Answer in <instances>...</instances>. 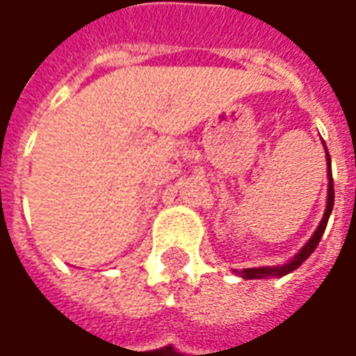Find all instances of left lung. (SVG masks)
I'll list each match as a JSON object with an SVG mask.
<instances>
[{
    "label": "left lung",
    "instance_id": "left-lung-1",
    "mask_svg": "<svg viewBox=\"0 0 356 356\" xmlns=\"http://www.w3.org/2000/svg\"><path fill=\"white\" fill-rule=\"evenodd\" d=\"M323 143V141H322ZM323 151H325V164H327V202H325V211H323V217L320 220V225H318V229L314 230V234L310 236V240L306 242L302 248L298 250V254L291 257L286 264L283 266H264V267H248V269H242V271H236L234 269V273L240 275L242 279H275V277H285L289 275L291 271H295L298 267L305 264L308 256L312 254L314 250L318 248V244H320V240L323 236V230L327 227V220H330V215H332L333 211V197H335V193H333V180H332V159H330V153H327V147L323 143Z\"/></svg>",
    "mask_w": 356,
    "mask_h": 356
}]
</instances>
